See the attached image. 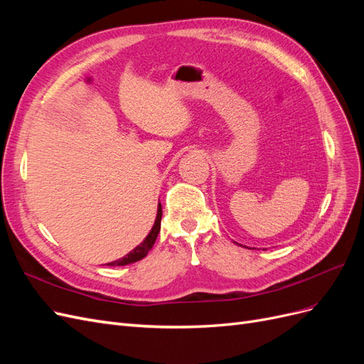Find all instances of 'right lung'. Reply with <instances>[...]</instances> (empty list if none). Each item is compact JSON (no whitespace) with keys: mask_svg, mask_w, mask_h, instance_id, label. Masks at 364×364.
Instances as JSON below:
<instances>
[{"mask_svg":"<svg viewBox=\"0 0 364 364\" xmlns=\"http://www.w3.org/2000/svg\"><path fill=\"white\" fill-rule=\"evenodd\" d=\"M161 218H162V206L159 203L158 205V214H156L155 225H153L151 230L149 232V235L144 238V241H142V243H139L134 250H130L126 257L119 258L117 261H112V262H107L106 266H127V264L136 262V261L144 258L147 253H149V250L153 247V245H155V241L158 238V234H159V230H161Z\"/></svg>","mask_w":364,"mask_h":364,"instance_id":"1","label":"right lung"}]
</instances>
